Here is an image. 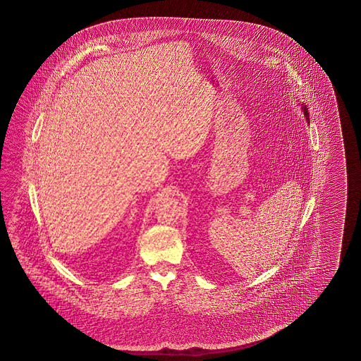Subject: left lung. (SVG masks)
Instances as JSON below:
<instances>
[{
    "mask_svg": "<svg viewBox=\"0 0 361 361\" xmlns=\"http://www.w3.org/2000/svg\"><path fill=\"white\" fill-rule=\"evenodd\" d=\"M300 108H302V111H303V115L306 117L307 123H310V114H308V108L306 107V104L305 103H302L300 102Z\"/></svg>",
    "mask_w": 361,
    "mask_h": 361,
    "instance_id": "left-lung-1",
    "label": "left lung"
}]
</instances>
